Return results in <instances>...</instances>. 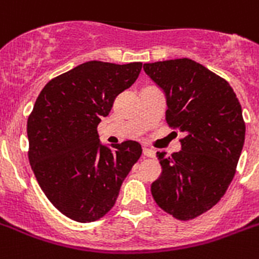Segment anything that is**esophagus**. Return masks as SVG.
<instances>
[{"mask_svg": "<svg viewBox=\"0 0 259 259\" xmlns=\"http://www.w3.org/2000/svg\"><path fill=\"white\" fill-rule=\"evenodd\" d=\"M142 153H144V155H146V157H150V158H154L155 157V151L151 150V149L149 148H144Z\"/></svg>", "mask_w": 259, "mask_h": 259, "instance_id": "obj_1", "label": "esophagus"}]
</instances>
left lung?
Returning a JSON list of instances; mask_svg holds the SVG:
<instances>
[{
	"instance_id": "1",
	"label": "left lung",
	"mask_w": 259,
	"mask_h": 259,
	"mask_svg": "<svg viewBox=\"0 0 259 259\" xmlns=\"http://www.w3.org/2000/svg\"><path fill=\"white\" fill-rule=\"evenodd\" d=\"M165 94L166 121L184 133L181 150L158 153L162 173L151 184L157 205L186 221L211 209L235 174L245 142L242 108L232 86L189 58L145 64Z\"/></svg>"
}]
</instances>
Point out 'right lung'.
<instances>
[{
  "mask_svg": "<svg viewBox=\"0 0 259 259\" xmlns=\"http://www.w3.org/2000/svg\"><path fill=\"white\" fill-rule=\"evenodd\" d=\"M141 69V62L89 61L48 82L35 101L27 119L29 161L48 199L70 220L104 217L142 154L136 141L108 146L97 133Z\"/></svg>",
  "mask_w": 259,
  "mask_h": 259,
  "instance_id": "add662e5",
  "label": "right lung"
}]
</instances>
